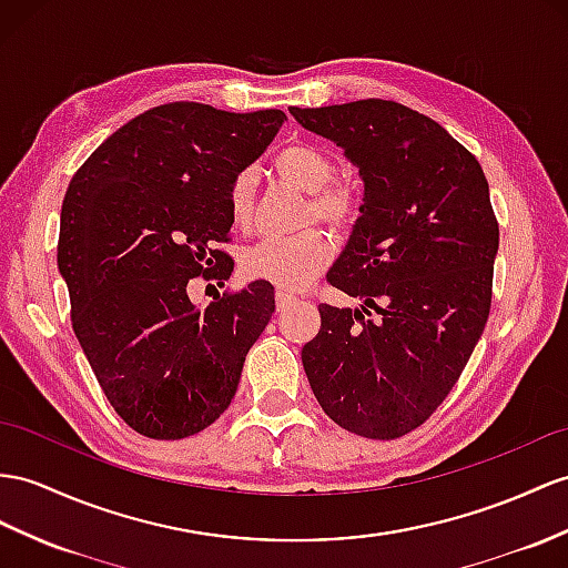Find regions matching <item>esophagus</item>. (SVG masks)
Masks as SVG:
<instances>
[{
    "mask_svg": "<svg viewBox=\"0 0 568 568\" xmlns=\"http://www.w3.org/2000/svg\"><path fill=\"white\" fill-rule=\"evenodd\" d=\"M274 301H276V311H286V308H288V306H292V303L296 301V296H292V294H286V292H276Z\"/></svg>",
    "mask_w": 568,
    "mask_h": 568,
    "instance_id": "34e87169",
    "label": "esophagus"
}]
</instances>
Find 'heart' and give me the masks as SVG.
<instances>
[{
	"label": "heart",
	"mask_w": 568,
	"mask_h": 568,
	"mask_svg": "<svg viewBox=\"0 0 568 568\" xmlns=\"http://www.w3.org/2000/svg\"><path fill=\"white\" fill-rule=\"evenodd\" d=\"M272 169L284 183L308 195V219L321 224L347 231L362 210L358 192L335 180L337 165L323 146L311 142H296L280 149L272 159ZM255 206V180L247 171L231 178L226 187V210L231 224L236 229L251 226ZM332 260V245L323 231L308 229L296 236L265 239L247 247L241 257V270L247 280L267 282L284 288V292H298L308 286Z\"/></svg>",
	"instance_id": "obj_1"
}]
</instances>
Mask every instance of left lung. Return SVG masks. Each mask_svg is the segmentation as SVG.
Instances as JSON below:
<instances>
[{
  "mask_svg": "<svg viewBox=\"0 0 568 568\" xmlns=\"http://www.w3.org/2000/svg\"><path fill=\"white\" fill-rule=\"evenodd\" d=\"M292 115L337 142L364 178L362 216L327 272L364 306L321 303V332L301 362L332 422L393 440L444 403L487 325L499 251L489 183L458 140L403 103L366 99Z\"/></svg>",
  "mask_w": 568,
  "mask_h": 568,
  "instance_id": "1",
  "label": "left lung"
}]
</instances>
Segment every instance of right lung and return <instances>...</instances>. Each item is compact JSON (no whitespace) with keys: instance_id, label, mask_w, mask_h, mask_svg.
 <instances>
[{"instance_id":"right-lung-1","label":"right lung","mask_w":568,"mask_h":568,"mask_svg":"<svg viewBox=\"0 0 568 568\" xmlns=\"http://www.w3.org/2000/svg\"><path fill=\"white\" fill-rule=\"evenodd\" d=\"M282 110L165 103L122 124L81 163L60 216L58 265L72 327L108 403L136 434L178 440L236 395L247 349L274 313L253 282L192 306V280L233 272L226 187L274 140Z\"/></svg>"}]
</instances>
